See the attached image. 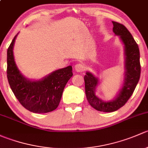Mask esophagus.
I'll return each instance as SVG.
<instances>
[{"mask_svg":"<svg viewBox=\"0 0 148 148\" xmlns=\"http://www.w3.org/2000/svg\"><path fill=\"white\" fill-rule=\"evenodd\" d=\"M74 69H75L76 71L77 72H82L85 70V66L82 64H77L74 66Z\"/></svg>","mask_w":148,"mask_h":148,"instance_id":"obj_1","label":"esophagus"}]
</instances>
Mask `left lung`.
<instances>
[{
    "instance_id": "left-lung-1",
    "label": "left lung",
    "mask_w": 148,
    "mask_h": 148,
    "mask_svg": "<svg viewBox=\"0 0 148 148\" xmlns=\"http://www.w3.org/2000/svg\"><path fill=\"white\" fill-rule=\"evenodd\" d=\"M112 23L113 32L115 35L120 36L125 49V79L122 89L114 99L106 102L97 97L95 94L99 83L98 78L90 72H86L84 77L88 102L95 110L104 112H114L125 105L138 84L141 71L140 50L132 34L124 25L115 21H112Z\"/></svg>"
}]
</instances>
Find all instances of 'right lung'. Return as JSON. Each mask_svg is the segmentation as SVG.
Masks as SVG:
<instances>
[{
	"instance_id": "obj_1",
	"label": "right lung",
	"mask_w": 148,
	"mask_h": 148,
	"mask_svg": "<svg viewBox=\"0 0 148 148\" xmlns=\"http://www.w3.org/2000/svg\"><path fill=\"white\" fill-rule=\"evenodd\" d=\"M17 35L7 51V78L10 89L19 102L29 111L35 113L53 111L59 106L64 89L72 77V66L56 70L40 80L26 78L18 69L13 56Z\"/></svg>"
}]
</instances>
